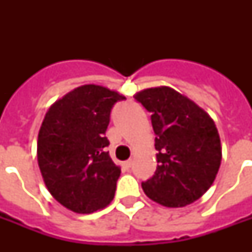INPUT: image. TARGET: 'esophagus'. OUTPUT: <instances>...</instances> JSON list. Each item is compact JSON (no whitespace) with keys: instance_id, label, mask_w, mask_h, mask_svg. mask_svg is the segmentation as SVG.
<instances>
[{"instance_id":"esophagus-1","label":"esophagus","mask_w":252,"mask_h":252,"mask_svg":"<svg viewBox=\"0 0 252 252\" xmlns=\"http://www.w3.org/2000/svg\"><path fill=\"white\" fill-rule=\"evenodd\" d=\"M123 167L126 168V170L132 167V161H130V159H128V161L124 162V163H123Z\"/></svg>"}]
</instances>
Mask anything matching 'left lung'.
<instances>
[{"label": "left lung", "instance_id": "left-lung-1", "mask_svg": "<svg viewBox=\"0 0 252 252\" xmlns=\"http://www.w3.org/2000/svg\"><path fill=\"white\" fill-rule=\"evenodd\" d=\"M134 99L152 114L158 152L157 170L141 184L145 195L168 208L193 203L209 189L221 165L215 122L171 87L146 89Z\"/></svg>", "mask_w": 252, "mask_h": 252}]
</instances>
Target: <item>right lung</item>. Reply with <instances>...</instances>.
Segmentation results:
<instances>
[{
	"label": "right lung",
	"mask_w": 252,
	"mask_h": 252,
	"mask_svg": "<svg viewBox=\"0 0 252 252\" xmlns=\"http://www.w3.org/2000/svg\"><path fill=\"white\" fill-rule=\"evenodd\" d=\"M116 91L84 85L49 107L37 136V162L55 199L76 213H93L112 201L120 168L106 137Z\"/></svg>",
	"instance_id": "1"
}]
</instances>
